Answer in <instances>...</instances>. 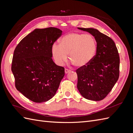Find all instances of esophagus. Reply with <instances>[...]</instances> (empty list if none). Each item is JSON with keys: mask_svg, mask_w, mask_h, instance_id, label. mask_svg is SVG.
<instances>
[{"mask_svg": "<svg viewBox=\"0 0 133 133\" xmlns=\"http://www.w3.org/2000/svg\"><path fill=\"white\" fill-rule=\"evenodd\" d=\"M70 70H68V69H65L64 70V72H65V74H67V73H69V72H70Z\"/></svg>", "mask_w": 133, "mask_h": 133, "instance_id": "1", "label": "esophagus"}]
</instances>
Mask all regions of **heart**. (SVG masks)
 I'll use <instances>...</instances> for the list:
<instances>
[{
    "label": "heart",
    "mask_w": 133,
    "mask_h": 133,
    "mask_svg": "<svg viewBox=\"0 0 133 133\" xmlns=\"http://www.w3.org/2000/svg\"><path fill=\"white\" fill-rule=\"evenodd\" d=\"M97 44L94 36L79 32H70L63 36L58 45H53L52 55L55 63L63 65L69 59L78 67L87 66L94 58Z\"/></svg>",
    "instance_id": "obj_1"
}]
</instances>
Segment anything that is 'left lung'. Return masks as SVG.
Returning a JSON list of instances; mask_svg holds the SVG:
<instances>
[{"mask_svg": "<svg viewBox=\"0 0 133 133\" xmlns=\"http://www.w3.org/2000/svg\"><path fill=\"white\" fill-rule=\"evenodd\" d=\"M94 36L97 44L96 55L84 67L76 70L77 88L89 100L99 101L108 95L119 75V56L114 42L108 36L92 28H79Z\"/></svg>", "mask_w": 133, "mask_h": 133, "instance_id": "left-lung-1", "label": "left lung"}]
</instances>
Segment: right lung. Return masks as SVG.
<instances>
[{"label": "right lung", "instance_id": "obj_1", "mask_svg": "<svg viewBox=\"0 0 133 133\" xmlns=\"http://www.w3.org/2000/svg\"><path fill=\"white\" fill-rule=\"evenodd\" d=\"M62 31L55 27L36 29L17 45L11 70L15 87L36 103L44 102L56 94L64 69L54 62L51 49Z\"/></svg>", "mask_w": 133, "mask_h": 133}]
</instances>
